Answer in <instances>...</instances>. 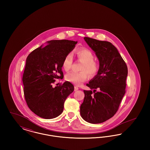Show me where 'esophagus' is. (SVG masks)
Here are the masks:
<instances>
[{
  "label": "esophagus",
  "instance_id": "esophagus-1",
  "mask_svg": "<svg viewBox=\"0 0 150 150\" xmlns=\"http://www.w3.org/2000/svg\"><path fill=\"white\" fill-rule=\"evenodd\" d=\"M78 89V87L77 86H75V87H74V91H77Z\"/></svg>",
  "mask_w": 150,
  "mask_h": 150
}]
</instances>
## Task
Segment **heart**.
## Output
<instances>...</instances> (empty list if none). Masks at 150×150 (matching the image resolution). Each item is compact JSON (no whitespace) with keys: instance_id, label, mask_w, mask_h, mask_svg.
Masks as SVG:
<instances>
[{"instance_id":"obj_1","label":"heart","mask_w":150,"mask_h":150,"mask_svg":"<svg viewBox=\"0 0 150 150\" xmlns=\"http://www.w3.org/2000/svg\"><path fill=\"white\" fill-rule=\"evenodd\" d=\"M76 54L79 59L83 62L81 65V71L76 72H71L67 74L65 79L67 81L75 85L80 86L86 81L88 78V74L91 76H95L99 70V64L94 59L93 53L89 50L81 48L76 50ZM73 58L71 53L67 54L62 61V66L64 71H68L70 70L72 64Z\"/></svg>"}]
</instances>
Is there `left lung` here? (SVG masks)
Segmentation results:
<instances>
[{
	"label": "left lung",
	"mask_w": 150,
	"mask_h": 150,
	"mask_svg": "<svg viewBox=\"0 0 150 150\" xmlns=\"http://www.w3.org/2000/svg\"><path fill=\"white\" fill-rule=\"evenodd\" d=\"M86 43L95 52L100 62L97 74L86 86L80 106V115L86 122L99 124L112 117L117 112L125 93L128 68L117 48L108 42L88 37ZM96 89L99 91L96 92Z\"/></svg>",
	"instance_id": "8db88e82"
}]
</instances>
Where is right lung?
Instances as JSON below:
<instances>
[{"mask_svg":"<svg viewBox=\"0 0 150 150\" xmlns=\"http://www.w3.org/2000/svg\"><path fill=\"white\" fill-rule=\"evenodd\" d=\"M78 42L52 40L33 50L27 57L22 77L23 93L29 108L39 117L50 119L61 114L65 100L74 86L65 81L53 87L56 79H63L62 63Z\"/></svg>","mask_w":150,"mask_h":150,"instance_id":"1","label":"right lung"}]
</instances>
